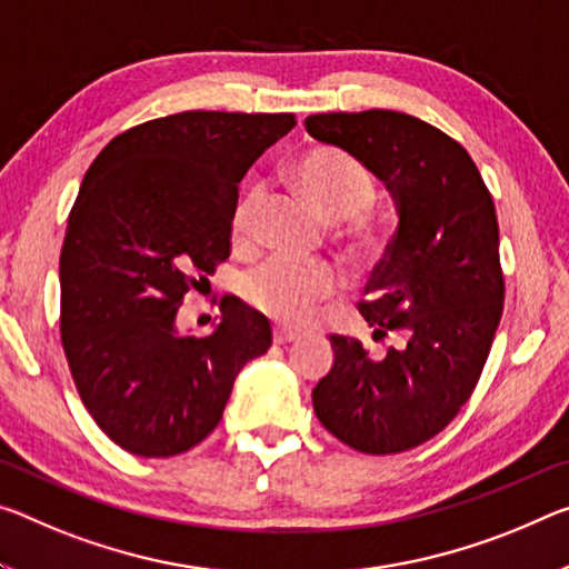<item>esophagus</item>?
I'll list each match as a JSON object with an SVG mask.
<instances>
[{
  "instance_id": "obj_1",
  "label": "esophagus",
  "mask_w": 569,
  "mask_h": 569,
  "mask_svg": "<svg viewBox=\"0 0 569 569\" xmlns=\"http://www.w3.org/2000/svg\"><path fill=\"white\" fill-rule=\"evenodd\" d=\"M301 333L296 329H286V327H273V341L276 345H288V341H296Z\"/></svg>"
}]
</instances>
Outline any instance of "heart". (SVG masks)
I'll return each mask as SVG.
<instances>
[{
  "label": "heart",
  "mask_w": 569,
  "mask_h": 569,
  "mask_svg": "<svg viewBox=\"0 0 569 569\" xmlns=\"http://www.w3.org/2000/svg\"><path fill=\"white\" fill-rule=\"evenodd\" d=\"M293 177L301 192L323 220L345 224V236L362 260H377L390 246V236L367 210L377 200V184L362 161L333 147L309 149L296 161ZM263 187L252 184L240 194L232 210V240L248 242ZM341 276L331 266H299L283 258H270L242 278L246 301L268 317L286 323H303L317 313L321 301L337 296Z\"/></svg>",
  "instance_id": "b5f03b06"
}]
</instances>
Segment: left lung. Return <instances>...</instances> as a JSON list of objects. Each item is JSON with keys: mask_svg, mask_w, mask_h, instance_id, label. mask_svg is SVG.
I'll list each match as a JSON object with an SVG mask.
<instances>
[{"mask_svg": "<svg viewBox=\"0 0 569 569\" xmlns=\"http://www.w3.org/2000/svg\"><path fill=\"white\" fill-rule=\"evenodd\" d=\"M313 139L345 149L390 189L400 224L372 270L359 313L372 339L331 333V372L313 412L331 436L369 456L438 436L471 398L503 311L499 222L479 167L436 126L398 111L317 113Z\"/></svg>", "mask_w": 569, "mask_h": 569, "instance_id": "left-lung-1", "label": "left lung"}]
</instances>
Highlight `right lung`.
Masks as SVG:
<instances>
[{
	"mask_svg": "<svg viewBox=\"0 0 569 569\" xmlns=\"http://www.w3.org/2000/svg\"><path fill=\"white\" fill-rule=\"evenodd\" d=\"M293 126V113L184 111L119 133L86 171L60 250V339L90 418L133 456L202 443L273 341L238 299L202 339L177 331V311L230 258L240 179Z\"/></svg>",
	"mask_w": 569,
	"mask_h": 569,
	"instance_id": "obj_1",
	"label": "right lung"
}]
</instances>
